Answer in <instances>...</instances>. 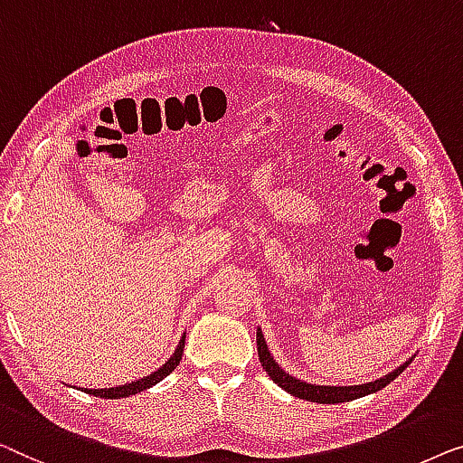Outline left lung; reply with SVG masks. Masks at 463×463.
I'll list each match as a JSON object with an SVG mask.
<instances>
[{"label":"left lung","instance_id":"1","mask_svg":"<svg viewBox=\"0 0 463 463\" xmlns=\"http://www.w3.org/2000/svg\"><path fill=\"white\" fill-rule=\"evenodd\" d=\"M258 356H260V363H262V367L266 373L270 375V380L277 383V386H281L285 392L298 396V399H304V401H310V402H323V405H334V402H348V401H354V399H361L364 394H371V392H377V390L386 388L390 382L396 380L402 371L409 367V359L407 363H402L399 369H394L392 373L380 377V380L375 382H369V383H361V386H315V383H306L302 380H296V377H291L289 373H285V371L279 367V364L272 361V356L269 353V348H266V342H264V335L262 331L258 329Z\"/></svg>","mask_w":463,"mask_h":463}]
</instances>
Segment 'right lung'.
I'll return each mask as SVG.
<instances>
[{
	"mask_svg": "<svg viewBox=\"0 0 463 463\" xmlns=\"http://www.w3.org/2000/svg\"><path fill=\"white\" fill-rule=\"evenodd\" d=\"M182 350H184V335H182V340L178 344V348H175V353L172 354V359H169L164 367H159L157 371H153L151 375L142 377V380H136L132 383H126V386H119V388H104V390H88V394H94V396H100V399H123V396H129V394H138L142 390L155 386V383L164 380L167 377L172 371L178 367V363L182 359Z\"/></svg>",
	"mask_w": 463,
	"mask_h": 463,
	"instance_id": "1",
	"label": "right lung"
}]
</instances>
